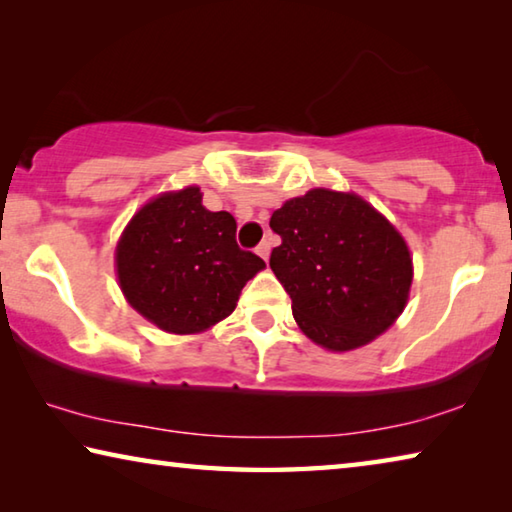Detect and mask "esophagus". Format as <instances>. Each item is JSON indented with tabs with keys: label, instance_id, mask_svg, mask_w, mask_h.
<instances>
[{
	"label": "esophagus",
	"instance_id": "1",
	"mask_svg": "<svg viewBox=\"0 0 512 512\" xmlns=\"http://www.w3.org/2000/svg\"><path fill=\"white\" fill-rule=\"evenodd\" d=\"M255 253H257L259 257H262V259H264V262H266V259H268V255H271V241H268V239H264V241H262V244H259V246L255 248Z\"/></svg>",
	"mask_w": 512,
	"mask_h": 512
}]
</instances>
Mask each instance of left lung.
<instances>
[{
    "label": "left lung",
    "instance_id": "left-lung-1",
    "mask_svg": "<svg viewBox=\"0 0 512 512\" xmlns=\"http://www.w3.org/2000/svg\"><path fill=\"white\" fill-rule=\"evenodd\" d=\"M282 239L271 268L311 341L348 352L375 341L402 314L413 262L395 225L357 194L309 189L271 216Z\"/></svg>",
    "mask_w": 512,
    "mask_h": 512
}]
</instances>
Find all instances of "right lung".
<instances>
[{"label":"right lung","instance_id":"add662e5","mask_svg":"<svg viewBox=\"0 0 512 512\" xmlns=\"http://www.w3.org/2000/svg\"><path fill=\"white\" fill-rule=\"evenodd\" d=\"M230 212H210L198 187L167 192L137 212L115 250L119 287L135 311L169 334H198L230 316L266 266L241 250Z\"/></svg>","mask_w":512,"mask_h":512}]
</instances>
